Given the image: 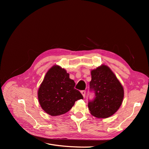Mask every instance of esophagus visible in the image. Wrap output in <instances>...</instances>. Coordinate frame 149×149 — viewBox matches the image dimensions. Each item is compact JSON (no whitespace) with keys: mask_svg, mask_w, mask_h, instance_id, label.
Returning <instances> with one entry per match:
<instances>
[{"mask_svg":"<svg viewBox=\"0 0 149 149\" xmlns=\"http://www.w3.org/2000/svg\"><path fill=\"white\" fill-rule=\"evenodd\" d=\"M81 93L82 94L83 96L84 97H85V94H86V91H84V90H83V91H81Z\"/></svg>","mask_w":149,"mask_h":149,"instance_id":"34e87169","label":"esophagus"}]
</instances>
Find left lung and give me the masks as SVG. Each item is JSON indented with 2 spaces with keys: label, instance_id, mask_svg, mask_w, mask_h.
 <instances>
[{
  "label": "left lung",
  "instance_id": "obj_1",
  "mask_svg": "<svg viewBox=\"0 0 149 149\" xmlns=\"http://www.w3.org/2000/svg\"><path fill=\"white\" fill-rule=\"evenodd\" d=\"M90 88L96 97L88 103L90 113L97 118H109L118 111L123 101V85L115 74L106 65H101L91 71Z\"/></svg>",
  "mask_w": 149,
  "mask_h": 149
}]
</instances>
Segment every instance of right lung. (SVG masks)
Wrapping results in <instances>:
<instances>
[{"label":"right lung","mask_w":149,"mask_h":149,"mask_svg":"<svg viewBox=\"0 0 149 149\" xmlns=\"http://www.w3.org/2000/svg\"><path fill=\"white\" fill-rule=\"evenodd\" d=\"M75 83L70 78L65 69L53 65L45 76L38 89V100L42 109L52 116L68 112L75 101L83 99L78 90L74 88Z\"/></svg>","instance_id":"obj_1"}]
</instances>
